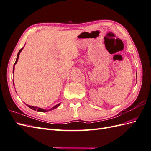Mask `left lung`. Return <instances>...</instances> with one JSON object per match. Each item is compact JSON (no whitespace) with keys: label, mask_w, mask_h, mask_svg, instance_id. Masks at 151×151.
I'll use <instances>...</instances> for the list:
<instances>
[{"label":"left lung","mask_w":151,"mask_h":151,"mask_svg":"<svg viewBox=\"0 0 151 151\" xmlns=\"http://www.w3.org/2000/svg\"><path fill=\"white\" fill-rule=\"evenodd\" d=\"M136 77H137V76H136Z\"/></svg>","instance_id":"8db88e82"}]
</instances>
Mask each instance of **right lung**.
Instances as JSON below:
<instances>
[{
  "instance_id": "obj_1",
  "label": "right lung",
  "mask_w": 151,
  "mask_h": 151,
  "mask_svg": "<svg viewBox=\"0 0 151 151\" xmlns=\"http://www.w3.org/2000/svg\"><path fill=\"white\" fill-rule=\"evenodd\" d=\"M23 48H24V47H23ZM23 48H21V49L19 50V52H18V53H17V55L16 60V62H15V63H14V67H13V73H14V66H15V65L16 64L17 62L18 58H19V54H20V53L21 52V51L22 50V49H23ZM13 85H14V83H13ZM25 104H26V103H25ZM26 105H27V106H28L29 108H31V109H33V110H35V111H38V112H47V111H51V110H52V109H54L57 108V107H58L59 106H60V103H58V104H57V105H55V106H54L53 108H50V109H45L41 108H38V107H36V106H30V105H28V104H26Z\"/></svg>"
}]
</instances>
